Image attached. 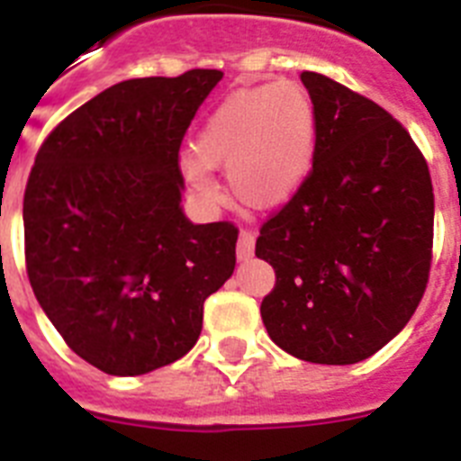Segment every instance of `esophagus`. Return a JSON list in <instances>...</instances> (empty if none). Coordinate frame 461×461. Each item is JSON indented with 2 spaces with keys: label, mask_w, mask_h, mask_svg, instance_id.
Segmentation results:
<instances>
[{
  "label": "esophagus",
  "mask_w": 461,
  "mask_h": 461,
  "mask_svg": "<svg viewBox=\"0 0 461 461\" xmlns=\"http://www.w3.org/2000/svg\"><path fill=\"white\" fill-rule=\"evenodd\" d=\"M253 250H255V231L243 230L241 234H239V243H237L239 260H249V258H253Z\"/></svg>",
  "instance_id": "34e87169"
}]
</instances>
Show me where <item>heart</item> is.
<instances>
[{
    "label": "heart",
    "instance_id": "1",
    "mask_svg": "<svg viewBox=\"0 0 461 461\" xmlns=\"http://www.w3.org/2000/svg\"><path fill=\"white\" fill-rule=\"evenodd\" d=\"M316 112L295 81L239 88L208 114L183 173L203 199L218 201L211 168H227L231 192L253 208H274L295 196L314 158Z\"/></svg>",
    "mask_w": 461,
    "mask_h": 461
}]
</instances>
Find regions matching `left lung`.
<instances>
[{"label":"left lung","mask_w":461,"mask_h":461,"mask_svg":"<svg viewBox=\"0 0 461 461\" xmlns=\"http://www.w3.org/2000/svg\"><path fill=\"white\" fill-rule=\"evenodd\" d=\"M303 84L316 112L314 161L255 243L276 272L260 314L290 356L349 366L392 342L424 295L434 187L389 112L319 72H303Z\"/></svg>","instance_id":"8db88e82"}]
</instances>
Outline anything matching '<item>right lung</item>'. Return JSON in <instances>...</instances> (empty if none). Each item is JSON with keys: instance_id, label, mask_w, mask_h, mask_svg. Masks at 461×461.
I'll list each match as a JSON object with an SVG mask.
<instances>
[{"instance_id": "right-lung-1", "label": "right lung", "mask_w": 461, "mask_h": 461, "mask_svg": "<svg viewBox=\"0 0 461 461\" xmlns=\"http://www.w3.org/2000/svg\"><path fill=\"white\" fill-rule=\"evenodd\" d=\"M220 69L119 81L58 123L23 199L37 303L68 347L133 377L183 358L234 274L239 230L183 212L180 142Z\"/></svg>"}]
</instances>
